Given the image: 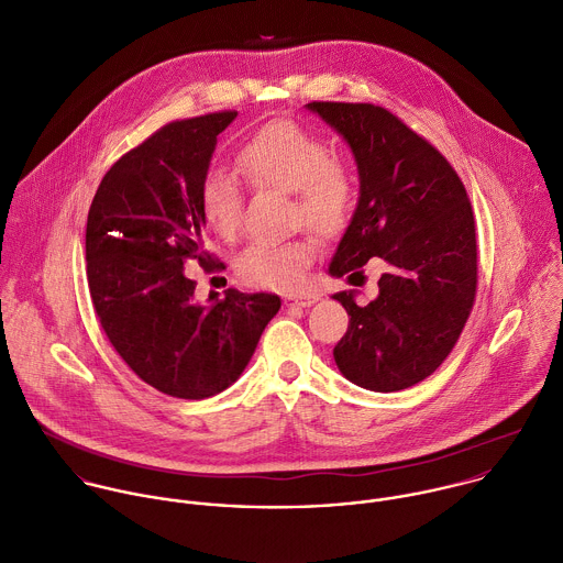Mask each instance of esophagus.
<instances>
[{"instance_id": "obj_1", "label": "esophagus", "mask_w": 563, "mask_h": 563, "mask_svg": "<svg viewBox=\"0 0 563 563\" xmlns=\"http://www.w3.org/2000/svg\"><path fill=\"white\" fill-rule=\"evenodd\" d=\"M320 300L318 294H298V296H285L287 307H311Z\"/></svg>"}]
</instances>
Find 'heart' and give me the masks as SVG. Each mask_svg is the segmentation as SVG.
Wrapping results in <instances>:
<instances>
[{"label":"heart","mask_w":563,"mask_h":563,"mask_svg":"<svg viewBox=\"0 0 563 563\" xmlns=\"http://www.w3.org/2000/svg\"><path fill=\"white\" fill-rule=\"evenodd\" d=\"M243 175L267 188L294 192L296 217L320 234L335 232L349 217L355 199V179L349 166L331 157L322 137L305 126L280 120L256 131L236 153ZM239 181L212 170L199 186V212L221 236H232L241 225ZM313 261L307 239L283 243H252L236 258L239 276L263 289L291 291L302 285Z\"/></svg>","instance_id":"1"}]
</instances>
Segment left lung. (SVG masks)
Instances as JSON below:
<instances>
[{
  "instance_id": "1",
  "label": "left lung",
  "mask_w": 563,
  "mask_h": 563,
  "mask_svg": "<svg viewBox=\"0 0 563 563\" xmlns=\"http://www.w3.org/2000/svg\"><path fill=\"white\" fill-rule=\"evenodd\" d=\"M351 148L360 199L331 258L340 278L379 256V294L357 305L333 349L360 388L397 393L430 377L452 353L476 298V228L467 190L450 162L397 115L368 102H309Z\"/></svg>"
}]
</instances>
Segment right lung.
I'll use <instances>...</instances> for the list:
<instances>
[{
	"instance_id": "obj_1",
	"label": "right lung",
	"mask_w": 563,
	"mask_h": 563,
	"mask_svg": "<svg viewBox=\"0 0 563 563\" xmlns=\"http://www.w3.org/2000/svg\"><path fill=\"white\" fill-rule=\"evenodd\" d=\"M234 118L221 111L162 126L107 170L87 214V283L100 324L142 382L179 399L234 384L280 309L274 294L239 289L197 302L186 274L192 261L212 263L199 186Z\"/></svg>"
}]
</instances>
